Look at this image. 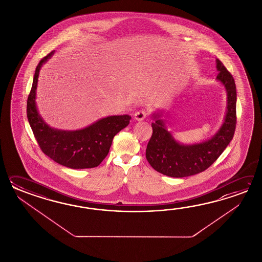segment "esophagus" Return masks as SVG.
Returning <instances> with one entry per match:
<instances>
[{"label":"esophagus","instance_id":"1","mask_svg":"<svg viewBox=\"0 0 262 262\" xmlns=\"http://www.w3.org/2000/svg\"><path fill=\"white\" fill-rule=\"evenodd\" d=\"M146 116H147V112L142 110V111H139L134 114V119L136 121H143Z\"/></svg>","mask_w":262,"mask_h":262}]
</instances>
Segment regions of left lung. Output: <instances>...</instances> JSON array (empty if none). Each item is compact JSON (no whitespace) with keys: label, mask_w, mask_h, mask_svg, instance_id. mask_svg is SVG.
Instances as JSON below:
<instances>
[{"label":"left lung","mask_w":262,"mask_h":262,"mask_svg":"<svg viewBox=\"0 0 262 262\" xmlns=\"http://www.w3.org/2000/svg\"><path fill=\"white\" fill-rule=\"evenodd\" d=\"M216 80L227 93V110L220 128L211 139L198 143L179 142L168 131L162 112H155L151 117L152 135L146 149V158L156 171L173 178H183L202 172L221 156L233 139L236 127V85L232 76L216 59Z\"/></svg>","instance_id":"left-lung-1"}]
</instances>
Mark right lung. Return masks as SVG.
<instances>
[{"mask_svg": "<svg viewBox=\"0 0 262 262\" xmlns=\"http://www.w3.org/2000/svg\"><path fill=\"white\" fill-rule=\"evenodd\" d=\"M54 52L53 50L44 57L35 69L27 101L29 123L41 150L53 161L73 169L97 167L107 156L114 136L128 125L131 116H107L78 130H61L50 126L40 115L35 99L40 69Z\"/></svg>", "mask_w": 262, "mask_h": 262, "instance_id": "right-lung-1", "label": "right lung"}]
</instances>
